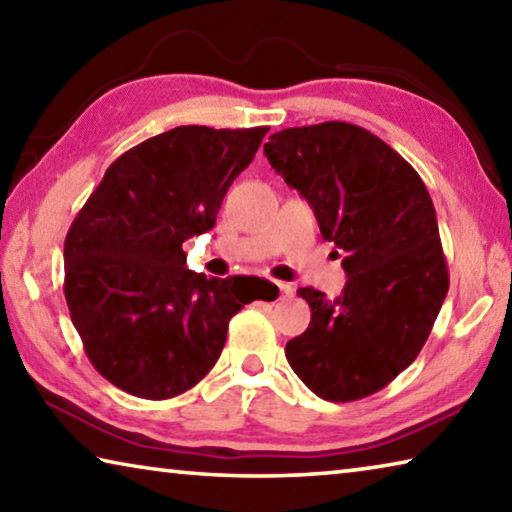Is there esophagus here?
<instances>
[{
	"label": "esophagus",
	"instance_id": "1",
	"mask_svg": "<svg viewBox=\"0 0 512 512\" xmlns=\"http://www.w3.org/2000/svg\"><path fill=\"white\" fill-rule=\"evenodd\" d=\"M275 287L280 289V298H291L293 291H296V289H293L291 284H287V282H275Z\"/></svg>",
	"mask_w": 512,
	"mask_h": 512
}]
</instances>
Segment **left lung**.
<instances>
[{"label": "left lung", "instance_id": "1", "mask_svg": "<svg viewBox=\"0 0 512 512\" xmlns=\"http://www.w3.org/2000/svg\"><path fill=\"white\" fill-rule=\"evenodd\" d=\"M264 153L343 250L348 275L336 300L298 289L311 323L287 343V361L323 400H361L411 366L447 296L431 196L400 153L348 121L284 128Z\"/></svg>", "mask_w": 512, "mask_h": 512}]
</instances>
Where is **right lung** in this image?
<instances>
[{
	"label": "right lung",
	"mask_w": 512,
	"mask_h": 512,
	"mask_svg": "<svg viewBox=\"0 0 512 512\" xmlns=\"http://www.w3.org/2000/svg\"><path fill=\"white\" fill-rule=\"evenodd\" d=\"M266 126H178L110 164L65 239V300L85 354L110 384L144 400L196 386L228 323L255 298L232 277L187 268L183 244L212 230Z\"/></svg>",
	"instance_id": "1"
}]
</instances>
